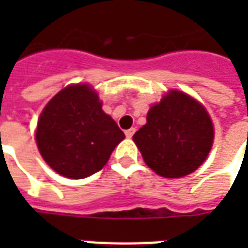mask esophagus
<instances>
[{
	"mask_svg": "<svg viewBox=\"0 0 248 248\" xmlns=\"http://www.w3.org/2000/svg\"><path fill=\"white\" fill-rule=\"evenodd\" d=\"M134 133H135L134 127H131V129L126 130V131H124V134H126V137H127V138H131V137L134 135Z\"/></svg>",
	"mask_w": 248,
	"mask_h": 248,
	"instance_id": "obj_1",
	"label": "esophagus"
}]
</instances>
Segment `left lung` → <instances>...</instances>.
<instances>
[{
  "label": "left lung",
  "mask_w": 248,
  "mask_h": 248,
  "mask_svg": "<svg viewBox=\"0 0 248 248\" xmlns=\"http://www.w3.org/2000/svg\"><path fill=\"white\" fill-rule=\"evenodd\" d=\"M143 161L165 178H182L207 158L214 140L210 115L185 93L171 90L153 105L147 122L133 137Z\"/></svg>",
  "instance_id": "1"
}]
</instances>
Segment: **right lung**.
<instances>
[{
  "label": "right lung",
  "instance_id": "add662e5",
  "mask_svg": "<svg viewBox=\"0 0 248 248\" xmlns=\"http://www.w3.org/2000/svg\"><path fill=\"white\" fill-rule=\"evenodd\" d=\"M124 134L102 110L89 85H71L42 110L35 140L49 166L66 178L82 179L99 171Z\"/></svg>",
  "mask_w": 248,
  "mask_h": 248
}]
</instances>
